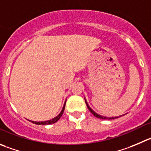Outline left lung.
<instances>
[{
  "mask_svg": "<svg viewBox=\"0 0 151 151\" xmlns=\"http://www.w3.org/2000/svg\"><path fill=\"white\" fill-rule=\"evenodd\" d=\"M85 102H86V104H87V107H88L89 110H90V111L92 113H93V116H96V117L99 118V119H116V118H118V117H110V118H107V117H104V116H100V115L97 114V113H96V112H94L93 110H92L91 108H90V106L88 105V104H87V101H86V100H85Z\"/></svg>",
  "mask_w": 151,
  "mask_h": 151,
  "instance_id": "left-lung-1",
  "label": "left lung"
}]
</instances>
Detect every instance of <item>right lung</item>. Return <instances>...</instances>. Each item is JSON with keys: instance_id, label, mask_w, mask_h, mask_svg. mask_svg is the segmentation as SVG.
<instances>
[{"instance_id": "1", "label": "right lung", "mask_w": 151, "mask_h": 151, "mask_svg": "<svg viewBox=\"0 0 151 151\" xmlns=\"http://www.w3.org/2000/svg\"><path fill=\"white\" fill-rule=\"evenodd\" d=\"M65 104H66V101L65 103H64V107H63V109L62 110H61V113H59V115L58 116H57L56 117H55L54 119H52L51 120H49V121H45V122H33V121H31L33 123V124H43V125H45V124H53V123H55L56 122H58V120L60 119V118L62 116L63 113H64V108H65Z\"/></svg>"}]
</instances>
